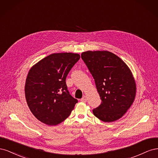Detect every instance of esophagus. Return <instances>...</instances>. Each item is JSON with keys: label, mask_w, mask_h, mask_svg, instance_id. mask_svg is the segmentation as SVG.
<instances>
[{"label": "esophagus", "mask_w": 158, "mask_h": 158, "mask_svg": "<svg viewBox=\"0 0 158 158\" xmlns=\"http://www.w3.org/2000/svg\"><path fill=\"white\" fill-rule=\"evenodd\" d=\"M80 101L81 102H85L87 101V98H86V96H84V97H82V98L80 99Z\"/></svg>", "instance_id": "34e87169"}]
</instances>
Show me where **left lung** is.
Returning a JSON list of instances; mask_svg holds the SVG:
<instances>
[{
  "mask_svg": "<svg viewBox=\"0 0 158 158\" xmlns=\"http://www.w3.org/2000/svg\"><path fill=\"white\" fill-rule=\"evenodd\" d=\"M81 58L92 75L102 103L93 109L94 115L103 122H113L124 115L132 104L136 84L131 70L112 52L88 51Z\"/></svg>",
  "mask_w": 158,
  "mask_h": 158,
  "instance_id": "left-lung-1",
  "label": "left lung"
}]
</instances>
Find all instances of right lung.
I'll list each match as a JSON object with an SVG mask.
<instances>
[{"label":"right lung","mask_w":158,"mask_h":158,"mask_svg":"<svg viewBox=\"0 0 158 158\" xmlns=\"http://www.w3.org/2000/svg\"><path fill=\"white\" fill-rule=\"evenodd\" d=\"M80 56L71 52L53 53L32 66L25 85L26 99L30 111L47 125L64 121L78 100L70 94L66 78Z\"/></svg>","instance_id":"right-lung-1"}]
</instances>
